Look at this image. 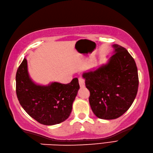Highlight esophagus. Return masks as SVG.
Listing matches in <instances>:
<instances>
[{
  "label": "esophagus",
  "mask_w": 153,
  "mask_h": 153,
  "mask_svg": "<svg viewBox=\"0 0 153 153\" xmlns=\"http://www.w3.org/2000/svg\"><path fill=\"white\" fill-rule=\"evenodd\" d=\"M79 83L80 87H85V80L83 79V78H81V77L79 78Z\"/></svg>",
  "instance_id": "obj_1"
}]
</instances>
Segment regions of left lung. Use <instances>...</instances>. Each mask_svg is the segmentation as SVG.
Segmentation results:
<instances>
[{
  "label": "left lung",
  "mask_w": 153,
  "mask_h": 153,
  "mask_svg": "<svg viewBox=\"0 0 153 153\" xmlns=\"http://www.w3.org/2000/svg\"><path fill=\"white\" fill-rule=\"evenodd\" d=\"M112 56L105 64L82 74L91 93L94 114L102 120L122 116L132 105L138 88V69L134 59L123 47L113 45Z\"/></svg>",
  "instance_id": "obj_1"
}]
</instances>
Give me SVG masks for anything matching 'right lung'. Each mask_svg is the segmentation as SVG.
<instances>
[{
    "label": "right lung",
    "instance_id": "add662e5",
    "mask_svg": "<svg viewBox=\"0 0 153 153\" xmlns=\"http://www.w3.org/2000/svg\"><path fill=\"white\" fill-rule=\"evenodd\" d=\"M16 93L22 107L28 114L46 125H53L70 116L79 85L77 78L68 84L52 82L40 85L31 78L25 57L16 74Z\"/></svg>",
    "mask_w": 153,
    "mask_h": 153
}]
</instances>
